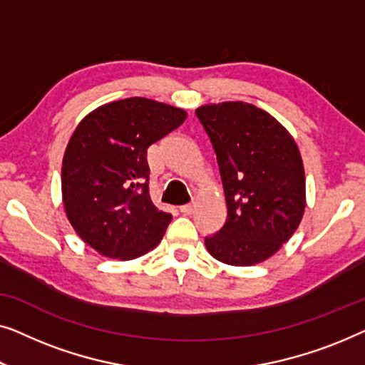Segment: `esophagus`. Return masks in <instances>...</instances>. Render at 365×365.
<instances>
[{
  "label": "esophagus",
  "instance_id": "obj_1",
  "mask_svg": "<svg viewBox=\"0 0 365 365\" xmlns=\"http://www.w3.org/2000/svg\"><path fill=\"white\" fill-rule=\"evenodd\" d=\"M193 210H195V205H193V203L182 205V207H180V212H182L183 215H192Z\"/></svg>",
  "mask_w": 365,
  "mask_h": 365
}]
</instances>
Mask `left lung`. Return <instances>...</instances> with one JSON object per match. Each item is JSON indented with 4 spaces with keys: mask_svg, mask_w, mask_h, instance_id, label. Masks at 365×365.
Returning <instances> with one entry per match:
<instances>
[{
    "mask_svg": "<svg viewBox=\"0 0 365 365\" xmlns=\"http://www.w3.org/2000/svg\"><path fill=\"white\" fill-rule=\"evenodd\" d=\"M195 115L217 155L228 210L205 246L222 263H261L291 238L304 213V167L294 138L246 102L202 106Z\"/></svg>",
    "mask_w": 365,
    "mask_h": 365,
    "instance_id": "1",
    "label": "left lung"
}]
</instances>
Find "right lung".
<instances>
[{
    "label": "right lung",
    "mask_w": 365,
    "mask_h": 365,
    "mask_svg": "<svg viewBox=\"0 0 365 365\" xmlns=\"http://www.w3.org/2000/svg\"><path fill=\"white\" fill-rule=\"evenodd\" d=\"M185 119L177 107L130 97L91 112L74 130L61 173L64 208L101 255L132 259L160 243L172 213L150 200L147 148Z\"/></svg>",
    "instance_id": "right-lung-1"
}]
</instances>
